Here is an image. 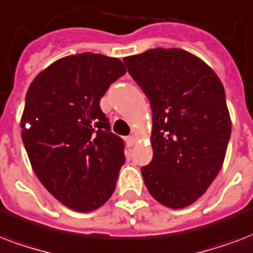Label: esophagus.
I'll return each instance as SVG.
<instances>
[{"label":"esophagus","instance_id":"obj_1","mask_svg":"<svg viewBox=\"0 0 253 253\" xmlns=\"http://www.w3.org/2000/svg\"><path fill=\"white\" fill-rule=\"evenodd\" d=\"M125 142H126V145H128L129 148H130V146H133V145L136 144V138H134L133 136H129L125 138Z\"/></svg>","mask_w":253,"mask_h":253}]
</instances>
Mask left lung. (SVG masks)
Wrapping results in <instances>:
<instances>
[{"instance_id":"8db88e82","label":"left lung","mask_w":253,"mask_h":253,"mask_svg":"<svg viewBox=\"0 0 253 253\" xmlns=\"http://www.w3.org/2000/svg\"><path fill=\"white\" fill-rule=\"evenodd\" d=\"M150 101L153 160L141 168L150 195L183 209L206 193L226 157L231 117L214 70L182 48H150L124 58Z\"/></svg>"}]
</instances>
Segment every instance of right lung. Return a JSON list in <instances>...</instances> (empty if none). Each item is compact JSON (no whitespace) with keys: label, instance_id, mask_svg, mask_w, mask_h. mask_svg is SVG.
I'll return each instance as SVG.
<instances>
[{"label":"right lung","instance_id":"right-lung-1","mask_svg":"<svg viewBox=\"0 0 253 253\" xmlns=\"http://www.w3.org/2000/svg\"><path fill=\"white\" fill-rule=\"evenodd\" d=\"M126 72L117 58L83 52L41 71L27 89L22 141L35 175L58 201L91 212L108 201L124 165L100 99Z\"/></svg>","mask_w":253,"mask_h":253}]
</instances>
